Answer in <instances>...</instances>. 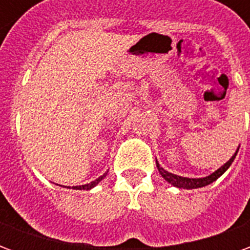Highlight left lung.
<instances>
[{
	"instance_id": "left-lung-1",
	"label": "left lung",
	"mask_w": 250,
	"mask_h": 250,
	"mask_svg": "<svg viewBox=\"0 0 250 250\" xmlns=\"http://www.w3.org/2000/svg\"><path fill=\"white\" fill-rule=\"evenodd\" d=\"M237 155V151L236 154L233 155V157L228 161V162L220 167L217 171L209 175V177H205V178H184V177H179V175H175V174H171L166 171L165 168H162L159 166V163L157 162V167H158V171L159 174L162 175L163 178L167 181L168 184L174 185V186H177V188H204L206 185H210L211 182H214L215 179H218L222 175V174L225 173L226 170L229 168V166L231 165V162L234 161V158Z\"/></svg>"
}]
</instances>
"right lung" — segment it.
<instances>
[{
    "instance_id": "right-lung-1",
    "label": "right lung",
    "mask_w": 250,
    "mask_h": 250,
    "mask_svg": "<svg viewBox=\"0 0 250 250\" xmlns=\"http://www.w3.org/2000/svg\"><path fill=\"white\" fill-rule=\"evenodd\" d=\"M105 175H107V173H104L103 175H100V177H99L98 179H95V181H92V182H91V184H87V185H83V186H72V188H75V190H89V188H92L93 186H96V185L99 184V182H100V181H102V179L104 178V177H105ZM69 188H71V186H69Z\"/></svg>"
}]
</instances>
